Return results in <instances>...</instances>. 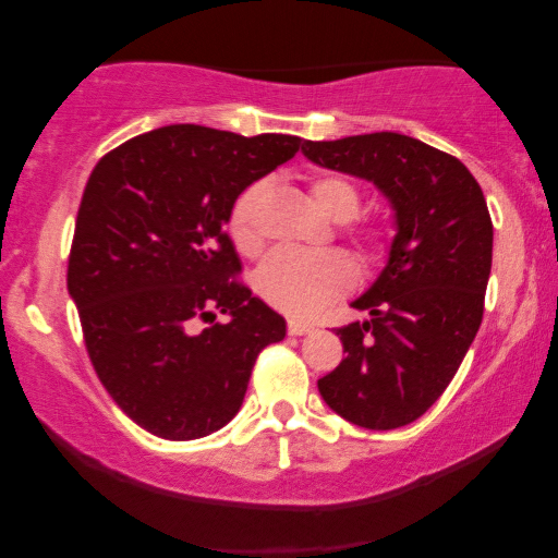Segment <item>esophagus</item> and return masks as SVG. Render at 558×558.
I'll use <instances>...</instances> for the list:
<instances>
[{
    "label": "esophagus",
    "instance_id": "1",
    "mask_svg": "<svg viewBox=\"0 0 558 558\" xmlns=\"http://www.w3.org/2000/svg\"><path fill=\"white\" fill-rule=\"evenodd\" d=\"M315 330L310 323H302V319H289V335H307Z\"/></svg>",
    "mask_w": 558,
    "mask_h": 558
}]
</instances>
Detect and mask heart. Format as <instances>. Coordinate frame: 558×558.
Segmentation results:
<instances>
[{"label":"heart","mask_w":558,"mask_h":558,"mask_svg":"<svg viewBox=\"0 0 558 558\" xmlns=\"http://www.w3.org/2000/svg\"><path fill=\"white\" fill-rule=\"evenodd\" d=\"M310 197L319 213L332 220H350L363 205V193L355 180L345 174H323L310 182ZM266 201L264 185H251L235 197L228 233L243 256H254L262 248V205ZM355 248L363 262H376L388 246L384 223L368 220L353 231ZM355 284V266L340 251L300 254V251H274L256 271V289L271 307L289 317H315L327 304L340 300Z\"/></svg>","instance_id":"obj_1"}]
</instances>
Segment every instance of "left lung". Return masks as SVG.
<instances>
[{
  "instance_id": "1",
  "label": "left lung",
  "mask_w": 558,
  "mask_h": 558,
  "mask_svg": "<svg viewBox=\"0 0 558 558\" xmlns=\"http://www.w3.org/2000/svg\"><path fill=\"white\" fill-rule=\"evenodd\" d=\"M302 151L373 180L396 210L386 269L353 302L371 317L335 330L345 361L317 388L350 424L399 429L445 393L483 323L493 266L483 187L457 157L396 132L304 142Z\"/></svg>"
}]
</instances>
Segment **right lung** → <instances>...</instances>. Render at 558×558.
Here are the masks:
<instances>
[{"label": "right lung", "instance_id": "obj_1", "mask_svg": "<svg viewBox=\"0 0 558 558\" xmlns=\"http://www.w3.org/2000/svg\"><path fill=\"white\" fill-rule=\"evenodd\" d=\"M302 144L174 124L119 144L90 172L68 292L98 380L155 437L187 441L226 426L258 353L284 340V317L239 279L223 223L235 197Z\"/></svg>", "mask_w": 558, "mask_h": 558}]
</instances>
